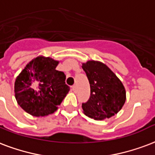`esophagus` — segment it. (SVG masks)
I'll use <instances>...</instances> for the list:
<instances>
[{"instance_id":"34e87169","label":"esophagus","mask_w":155,"mask_h":155,"mask_svg":"<svg viewBox=\"0 0 155 155\" xmlns=\"http://www.w3.org/2000/svg\"><path fill=\"white\" fill-rule=\"evenodd\" d=\"M72 90L74 91L75 93V92H76V91H77V86L75 85H75L72 86Z\"/></svg>"}]
</instances>
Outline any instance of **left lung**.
I'll list each match as a JSON object with an SVG mask.
<instances>
[{
    "instance_id": "obj_1",
    "label": "left lung",
    "mask_w": 155,
    "mask_h": 155,
    "mask_svg": "<svg viewBox=\"0 0 155 155\" xmlns=\"http://www.w3.org/2000/svg\"><path fill=\"white\" fill-rule=\"evenodd\" d=\"M90 84V97L82 104L84 114L96 120L109 119L122 109L126 91L121 80L106 64L90 60L82 63Z\"/></svg>"
}]
</instances>
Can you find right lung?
Listing matches in <instances>:
<instances>
[{"label": "right lung", "instance_id": "obj_1", "mask_svg": "<svg viewBox=\"0 0 155 155\" xmlns=\"http://www.w3.org/2000/svg\"><path fill=\"white\" fill-rule=\"evenodd\" d=\"M59 61L39 56L26 65L15 82V98L27 113L42 117L53 114L69 92L66 75L57 71Z\"/></svg>", "mask_w": 155, "mask_h": 155}]
</instances>
